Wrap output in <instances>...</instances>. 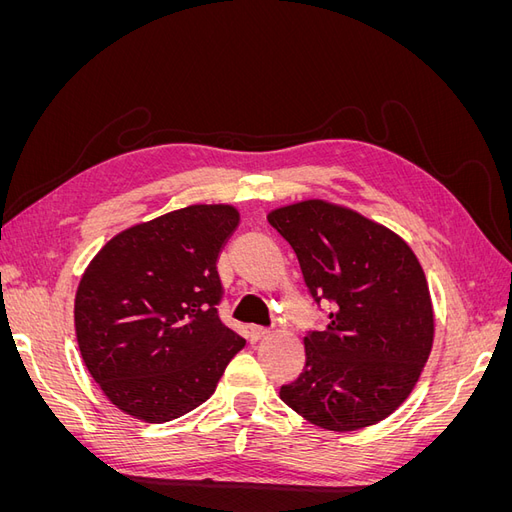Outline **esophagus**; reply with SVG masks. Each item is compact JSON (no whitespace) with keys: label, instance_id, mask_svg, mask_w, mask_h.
<instances>
[{"label":"esophagus","instance_id":"esophagus-1","mask_svg":"<svg viewBox=\"0 0 512 512\" xmlns=\"http://www.w3.org/2000/svg\"><path fill=\"white\" fill-rule=\"evenodd\" d=\"M250 337L254 339V342H258V339L269 337V329H265V327H250Z\"/></svg>","mask_w":512,"mask_h":512}]
</instances>
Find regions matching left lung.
<instances>
[{
  "label": "left lung",
  "instance_id": "1",
  "mask_svg": "<svg viewBox=\"0 0 512 512\" xmlns=\"http://www.w3.org/2000/svg\"><path fill=\"white\" fill-rule=\"evenodd\" d=\"M314 301L333 303L324 331L303 337V374L286 406L329 431H356L393 414L421 378L433 346V305L421 262L386 226L327 200L273 209Z\"/></svg>",
  "mask_w": 512,
  "mask_h": 512
}]
</instances>
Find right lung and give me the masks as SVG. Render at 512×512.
<instances>
[{"label":"right lung","mask_w":512,"mask_h":512,"mask_svg":"<svg viewBox=\"0 0 512 512\" xmlns=\"http://www.w3.org/2000/svg\"><path fill=\"white\" fill-rule=\"evenodd\" d=\"M232 205H190L121 230L74 299L83 361L121 412L166 423L207 401L245 339L218 316Z\"/></svg>","instance_id":"obj_1"}]
</instances>
